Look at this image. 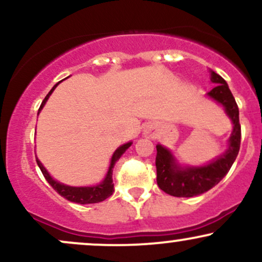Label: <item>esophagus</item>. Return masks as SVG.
<instances>
[{
  "label": "esophagus",
  "mask_w": 262,
  "mask_h": 262,
  "mask_svg": "<svg viewBox=\"0 0 262 262\" xmlns=\"http://www.w3.org/2000/svg\"><path fill=\"white\" fill-rule=\"evenodd\" d=\"M148 134H149V135H151V134H150V133H148Z\"/></svg>",
  "instance_id": "esophagus-1"
}]
</instances>
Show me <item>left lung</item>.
<instances>
[{
    "label": "left lung",
    "mask_w": 262,
    "mask_h": 262,
    "mask_svg": "<svg viewBox=\"0 0 262 262\" xmlns=\"http://www.w3.org/2000/svg\"><path fill=\"white\" fill-rule=\"evenodd\" d=\"M210 81L215 83V87L210 90L207 96L224 107L225 113L233 123L228 149L223 155L202 166H181L169 149L158 144L155 160L156 181L160 189L173 197L198 196L214 187L227 175L239 152L242 127L235 98L223 77L212 70Z\"/></svg>",
    "instance_id": "obj_1"
}]
</instances>
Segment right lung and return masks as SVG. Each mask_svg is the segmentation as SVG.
<instances>
[{
	"mask_svg": "<svg viewBox=\"0 0 262 262\" xmlns=\"http://www.w3.org/2000/svg\"><path fill=\"white\" fill-rule=\"evenodd\" d=\"M60 82H61V81H60ZM60 82L56 83V85L54 86L52 90H50V92L45 96L43 102H41L40 107H39L38 114L41 110H43L44 104L47 103L48 98L50 97V95H52L53 91L56 89V86H58ZM132 144H133L132 141L123 144V145L119 146V148L113 152L112 159H111L110 167H108V171L106 173V177H104L103 181H102L101 183H98V185H95V186H87V187H74V186L64 185V183L58 182L56 180H54L53 177L50 176V173L48 172L47 169L43 166V164L39 161L38 158H37V164H38L39 169H40L41 172H43L45 180L49 182V185L52 186V187L55 189V191L58 192L61 197L66 198V200L70 201V202L80 203V204L98 203V202H102V201H104L110 196H112V193L114 191V185H113V180H112L113 167H114V165H116V162L121 159V156L124 154L125 150H127L129 146L132 145Z\"/></svg>",
	"mask_w": 262,
	"mask_h": 262,
	"instance_id": "obj_1",
	"label": "right lung"
}]
</instances>
